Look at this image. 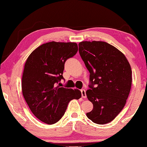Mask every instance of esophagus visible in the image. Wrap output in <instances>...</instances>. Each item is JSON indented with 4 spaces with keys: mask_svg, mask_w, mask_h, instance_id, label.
Listing matches in <instances>:
<instances>
[{
    "mask_svg": "<svg viewBox=\"0 0 147 147\" xmlns=\"http://www.w3.org/2000/svg\"><path fill=\"white\" fill-rule=\"evenodd\" d=\"M81 93H82V97H83V98H86V90L85 89H82L81 90Z\"/></svg>",
    "mask_w": 147,
    "mask_h": 147,
    "instance_id": "obj_1",
    "label": "esophagus"
}]
</instances>
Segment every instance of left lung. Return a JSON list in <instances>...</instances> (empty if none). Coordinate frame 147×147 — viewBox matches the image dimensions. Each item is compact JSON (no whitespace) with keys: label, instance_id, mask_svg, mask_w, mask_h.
Segmentation results:
<instances>
[{"label":"left lung","instance_id":"1","mask_svg":"<svg viewBox=\"0 0 147 147\" xmlns=\"http://www.w3.org/2000/svg\"><path fill=\"white\" fill-rule=\"evenodd\" d=\"M79 52L90 74L86 95L93 109L86 115L93 123L106 124L125 107L131 88V65L121 51L105 42H80Z\"/></svg>","mask_w":147,"mask_h":147}]
</instances>
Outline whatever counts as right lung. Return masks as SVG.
I'll use <instances>...</instances> for the list:
<instances>
[{"mask_svg":"<svg viewBox=\"0 0 147 147\" xmlns=\"http://www.w3.org/2000/svg\"><path fill=\"white\" fill-rule=\"evenodd\" d=\"M75 42H50L35 49L24 65L22 90L30 109L38 119L54 124L64 115L71 99H79V89L58 86L63 78L65 61L76 54Z\"/></svg>","mask_w":147,"mask_h":147,"instance_id":"obj_1","label":"right lung"}]
</instances>
